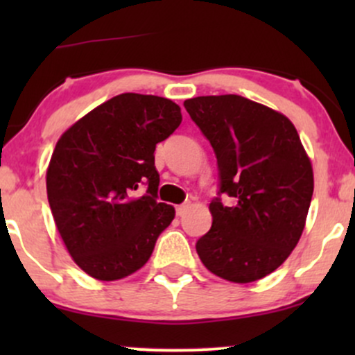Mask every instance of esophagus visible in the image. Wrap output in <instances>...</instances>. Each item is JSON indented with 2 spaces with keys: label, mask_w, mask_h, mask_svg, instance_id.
Wrapping results in <instances>:
<instances>
[{
  "label": "esophagus",
  "mask_w": 355,
  "mask_h": 355,
  "mask_svg": "<svg viewBox=\"0 0 355 355\" xmlns=\"http://www.w3.org/2000/svg\"><path fill=\"white\" fill-rule=\"evenodd\" d=\"M189 209H190V203H182V205H178L177 209H175V210H177V215H178V217H182V215L185 214V211L189 210Z\"/></svg>",
  "instance_id": "obj_1"
}]
</instances>
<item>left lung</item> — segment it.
Returning a JSON list of instances; mask_svg holds the SVG:
<instances>
[{
	"label": "left lung",
	"mask_w": 355,
	"mask_h": 355,
	"mask_svg": "<svg viewBox=\"0 0 355 355\" xmlns=\"http://www.w3.org/2000/svg\"><path fill=\"white\" fill-rule=\"evenodd\" d=\"M183 107L217 157L218 197L197 254L235 284L280 267L302 235L313 193L312 165L287 116L239 95L197 96ZM234 198L223 206L219 195Z\"/></svg>",
	"instance_id": "obj_1"
}]
</instances>
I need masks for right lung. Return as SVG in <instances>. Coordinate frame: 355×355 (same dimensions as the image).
I'll return each instance as SVG.
<instances>
[{
	"instance_id": "obj_1",
	"label": "right lung",
	"mask_w": 355,
	"mask_h": 355,
	"mask_svg": "<svg viewBox=\"0 0 355 355\" xmlns=\"http://www.w3.org/2000/svg\"><path fill=\"white\" fill-rule=\"evenodd\" d=\"M180 123L172 100L121 93L56 144L46 172L48 202L73 260L93 279L118 280L144 267L172 223L175 209L158 202L153 152Z\"/></svg>"
}]
</instances>
